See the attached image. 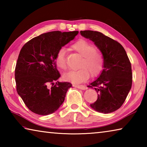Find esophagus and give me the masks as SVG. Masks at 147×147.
Segmentation results:
<instances>
[{
	"mask_svg": "<svg viewBox=\"0 0 147 147\" xmlns=\"http://www.w3.org/2000/svg\"><path fill=\"white\" fill-rule=\"evenodd\" d=\"M73 86L75 87V88H78V89H83V90H84V89H86V87L83 86V85H78V84H74V85H73Z\"/></svg>",
	"mask_w": 147,
	"mask_h": 147,
	"instance_id": "obj_1",
	"label": "esophagus"
}]
</instances>
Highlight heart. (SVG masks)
<instances>
[{
    "instance_id": "1",
    "label": "heart",
    "mask_w": 147,
    "mask_h": 147,
    "mask_svg": "<svg viewBox=\"0 0 147 147\" xmlns=\"http://www.w3.org/2000/svg\"><path fill=\"white\" fill-rule=\"evenodd\" d=\"M73 49L80 55L82 56V59L80 63L77 71H71L64 74L66 80L74 83H80L88 79L89 75L96 76L102 71L104 67V57L100 51L95 49L91 43L86 40H80L73 45ZM56 65L62 70L67 68L65 50L59 49L55 58Z\"/></svg>"
}]
</instances>
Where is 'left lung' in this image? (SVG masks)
<instances>
[{
    "mask_svg": "<svg viewBox=\"0 0 147 147\" xmlns=\"http://www.w3.org/2000/svg\"><path fill=\"white\" fill-rule=\"evenodd\" d=\"M94 42L104 57V69L98 78L88 86L94 87L98 98L90 106L100 113H109L123 105L132 84L131 63L125 50L114 39L96 31H80Z\"/></svg>",
    "mask_w": 147,
    "mask_h": 147,
    "instance_id": "obj_1",
    "label": "left lung"
}]
</instances>
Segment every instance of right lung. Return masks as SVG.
Here are the masks:
<instances>
[{
    "label": "right lung",
    "mask_w": 147,
    "mask_h": 147,
    "mask_svg": "<svg viewBox=\"0 0 147 147\" xmlns=\"http://www.w3.org/2000/svg\"><path fill=\"white\" fill-rule=\"evenodd\" d=\"M78 34V31L47 32L35 37L22 47L15 70L16 89L33 113L49 115L63 104L72 84L58 81L54 84L60 76L55 58L59 50Z\"/></svg>",
    "instance_id": "right-lung-1"
}]
</instances>
